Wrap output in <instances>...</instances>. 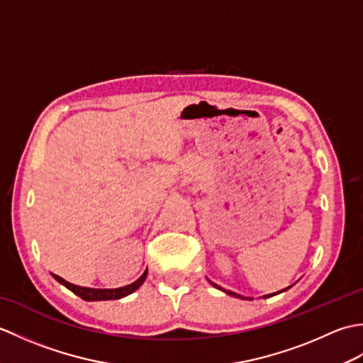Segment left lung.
<instances>
[{"instance_id": "8db88e82", "label": "left lung", "mask_w": 363, "mask_h": 363, "mask_svg": "<svg viewBox=\"0 0 363 363\" xmlns=\"http://www.w3.org/2000/svg\"><path fill=\"white\" fill-rule=\"evenodd\" d=\"M213 287H217V289H220V290H223L225 293H228V295H230V296H237V298H242V299H251V298H245V296H242V295H237V293H234V291H230V290H225V289H221L220 285H217V284H213V282H211ZM287 289H284V290H281V291H276V293H272V295H265L264 298H269V296H274V295H277V293H282V291H285Z\"/></svg>"}]
</instances>
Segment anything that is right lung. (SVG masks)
Returning <instances> with one entry per match:
<instances>
[{
  "label": "right lung",
  "instance_id": "1",
  "mask_svg": "<svg viewBox=\"0 0 363 363\" xmlns=\"http://www.w3.org/2000/svg\"><path fill=\"white\" fill-rule=\"evenodd\" d=\"M146 274H148V269H145V273L140 277H138L135 282L129 284V285H125V287H120V289H89V287H81V285L70 284V282L62 279V277L57 276V274H52V276H54V279H56L57 282L65 285L68 290H72L74 295H78L82 299H86V301H107V299H120V298H125V296L130 295V293L135 291L145 282Z\"/></svg>",
  "mask_w": 363,
  "mask_h": 363
}]
</instances>
